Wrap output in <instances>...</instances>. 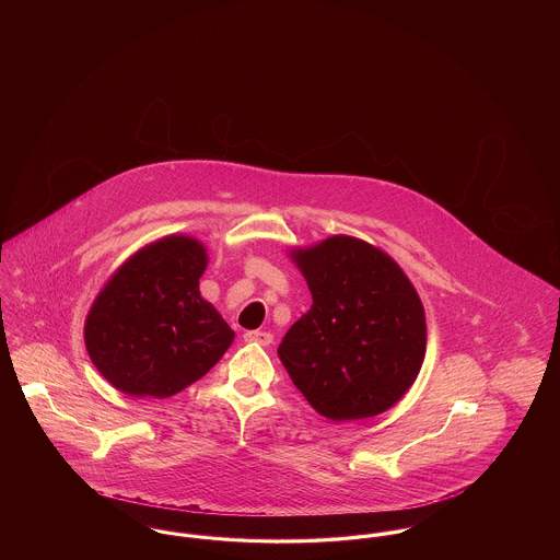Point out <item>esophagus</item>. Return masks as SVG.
<instances>
[{
  "label": "esophagus",
  "mask_w": 560,
  "mask_h": 560,
  "mask_svg": "<svg viewBox=\"0 0 560 560\" xmlns=\"http://www.w3.org/2000/svg\"><path fill=\"white\" fill-rule=\"evenodd\" d=\"M243 340L249 342V345H260V347H268L272 342V334L270 331H260V329H254V331H245L243 334Z\"/></svg>",
  "instance_id": "34e87169"
}]
</instances>
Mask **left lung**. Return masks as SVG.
<instances>
[{
	"label": "left lung",
	"instance_id": "left-lung-1",
	"mask_svg": "<svg viewBox=\"0 0 560 560\" xmlns=\"http://www.w3.org/2000/svg\"><path fill=\"white\" fill-rule=\"evenodd\" d=\"M293 260L313 293L277 350L295 388L334 422L390 409L427 354L420 295L390 256L354 237H329Z\"/></svg>",
	"mask_w": 560,
	"mask_h": 560
}]
</instances>
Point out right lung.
Instances as JSON below:
<instances>
[{
	"label": "right lung",
	"instance_id": "1",
	"mask_svg": "<svg viewBox=\"0 0 560 560\" xmlns=\"http://www.w3.org/2000/svg\"><path fill=\"white\" fill-rule=\"evenodd\" d=\"M203 245L165 237L147 245L98 293L85 319L96 370L130 397L165 399L212 370L235 331L199 293Z\"/></svg>",
	"mask_w": 560,
	"mask_h": 560
}]
</instances>
